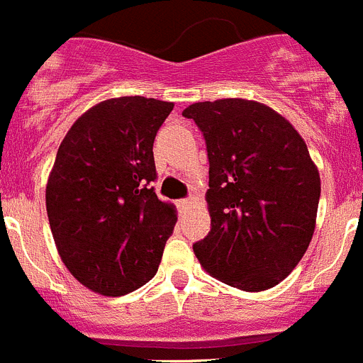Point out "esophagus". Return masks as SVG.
I'll list each match as a JSON object with an SVG mask.
<instances>
[{
    "label": "esophagus",
    "instance_id": "obj_1",
    "mask_svg": "<svg viewBox=\"0 0 363 363\" xmlns=\"http://www.w3.org/2000/svg\"><path fill=\"white\" fill-rule=\"evenodd\" d=\"M191 202H194V199H181V201H179V208L186 210V208H189V206H191Z\"/></svg>",
    "mask_w": 363,
    "mask_h": 363
}]
</instances>
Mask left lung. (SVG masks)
I'll return each mask as SVG.
<instances>
[{
    "label": "left lung",
    "instance_id": "8db88e82",
    "mask_svg": "<svg viewBox=\"0 0 363 363\" xmlns=\"http://www.w3.org/2000/svg\"><path fill=\"white\" fill-rule=\"evenodd\" d=\"M210 159L208 237L194 244L206 273L242 291L282 282L315 233L320 175L286 117L257 101L218 99L182 112Z\"/></svg>",
    "mask_w": 363,
    "mask_h": 363
}]
</instances>
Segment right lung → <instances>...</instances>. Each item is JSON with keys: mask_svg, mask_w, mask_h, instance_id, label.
I'll return each mask as SVG.
<instances>
[{"mask_svg": "<svg viewBox=\"0 0 363 363\" xmlns=\"http://www.w3.org/2000/svg\"><path fill=\"white\" fill-rule=\"evenodd\" d=\"M174 103L141 96L101 101L72 125L47 182V213L74 279L121 296L153 279L177 222L159 201L153 141Z\"/></svg>", "mask_w": 363, "mask_h": 363, "instance_id": "add662e5", "label": "right lung"}]
</instances>
